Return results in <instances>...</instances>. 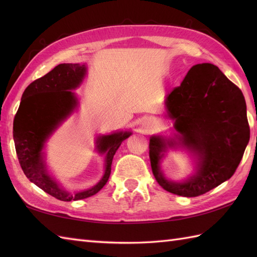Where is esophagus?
Instances as JSON below:
<instances>
[{"label": "esophagus", "mask_w": 257, "mask_h": 257, "mask_svg": "<svg viewBox=\"0 0 257 257\" xmlns=\"http://www.w3.org/2000/svg\"><path fill=\"white\" fill-rule=\"evenodd\" d=\"M141 124H143V127H144L146 130H151L152 128L155 127L156 121H155V119H152V118H150V117H146V118L143 120V122H141Z\"/></svg>", "instance_id": "esophagus-1"}]
</instances>
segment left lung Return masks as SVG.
I'll list each match as a JSON object with an SVG mask.
<instances>
[{
	"instance_id": "8db88e82",
	"label": "left lung",
	"mask_w": 257,
	"mask_h": 257,
	"mask_svg": "<svg viewBox=\"0 0 257 257\" xmlns=\"http://www.w3.org/2000/svg\"><path fill=\"white\" fill-rule=\"evenodd\" d=\"M173 121L171 137L151 136L152 173L168 192L199 196L230 179L249 140L246 102L241 89L213 64H198L165 101ZM187 150L195 159V173L183 182L165 178L161 161L169 149Z\"/></svg>"
}]
</instances>
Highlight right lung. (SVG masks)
<instances>
[{
    "mask_svg": "<svg viewBox=\"0 0 257 257\" xmlns=\"http://www.w3.org/2000/svg\"><path fill=\"white\" fill-rule=\"evenodd\" d=\"M86 74V65H57L27 86L13 122L15 150L22 170L31 182L61 201L86 199L100 191L110 176L114 154L132 135V132H117L96 138L97 152L105 156V171L94 187L70 193L51 176L43 150L53 133L77 108L78 98L73 89L80 86Z\"/></svg>",
    "mask_w": 257,
    "mask_h": 257,
    "instance_id": "add662e5",
    "label": "right lung"
}]
</instances>
